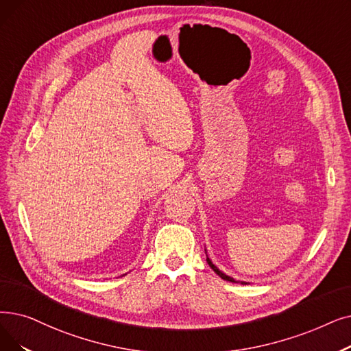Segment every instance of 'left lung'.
I'll return each instance as SVG.
<instances>
[{
    "label": "left lung",
    "mask_w": 351,
    "mask_h": 351,
    "mask_svg": "<svg viewBox=\"0 0 351 351\" xmlns=\"http://www.w3.org/2000/svg\"><path fill=\"white\" fill-rule=\"evenodd\" d=\"M205 252H206V251H205ZM206 263L209 264V267H210L213 271H215V274H218V276H219L222 280H225V281H231V282H238V281H235L232 277L226 276V274H223L222 271H219V269H218V267L213 265V264H212V261H210L209 258H208V255H206ZM241 284H248V282H245V281H241Z\"/></svg>",
    "instance_id": "1"
}]
</instances>
